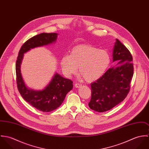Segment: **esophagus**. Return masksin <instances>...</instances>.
<instances>
[{
    "mask_svg": "<svg viewBox=\"0 0 149 149\" xmlns=\"http://www.w3.org/2000/svg\"><path fill=\"white\" fill-rule=\"evenodd\" d=\"M74 86H75L76 88H80L81 86V84H80L79 83H76Z\"/></svg>",
    "mask_w": 149,
    "mask_h": 149,
    "instance_id": "obj_1",
    "label": "esophagus"
}]
</instances>
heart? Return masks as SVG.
Instances as JSON below:
<instances>
[{"label": "heart", "mask_w": 149, "mask_h": 149, "mask_svg": "<svg viewBox=\"0 0 149 149\" xmlns=\"http://www.w3.org/2000/svg\"><path fill=\"white\" fill-rule=\"evenodd\" d=\"M110 62V56L106 50L83 44L73 47L70 55L63 56L60 64L63 72L69 76L76 73L78 66L80 77L91 83L102 76Z\"/></svg>", "instance_id": "heart-1"}]
</instances>
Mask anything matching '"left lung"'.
Listing matches in <instances>:
<instances>
[{"instance_id":"left-lung-1","label":"left lung","mask_w":149,"mask_h":149,"mask_svg":"<svg viewBox=\"0 0 149 149\" xmlns=\"http://www.w3.org/2000/svg\"><path fill=\"white\" fill-rule=\"evenodd\" d=\"M112 62L116 64L94 83L91 84V109L99 112L110 110L126 97L134 73L132 56L118 39L113 48Z\"/></svg>"}]
</instances>
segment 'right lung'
<instances>
[{"label": "right lung", "instance_id": "add662e5", "mask_svg": "<svg viewBox=\"0 0 149 149\" xmlns=\"http://www.w3.org/2000/svg\"><path fill=\"white\" fill-rule=\"evenodd\" d=\"M57 33H41L27 40L19 52L16 62L17 86L25 101L37 109L45 112L52 111L61 105L66 94L73 89V82L56 73L49 83L42 90H34L26 85L21 70L24 54L32 49L55 43Z\"/></svg>", "mask_w": 149, "mask_h": 149}]
</instances>
